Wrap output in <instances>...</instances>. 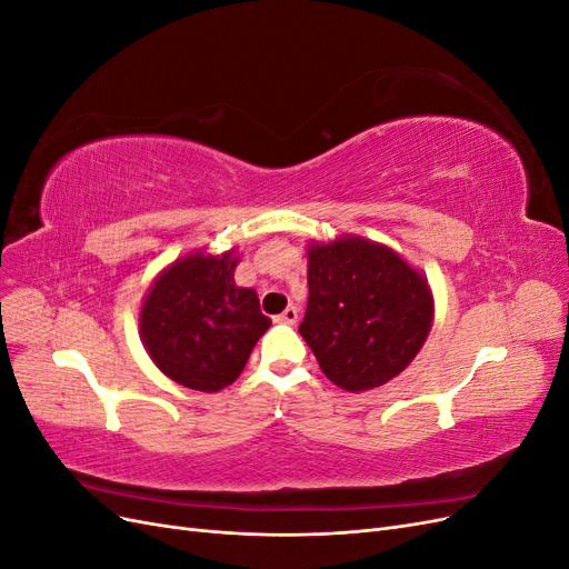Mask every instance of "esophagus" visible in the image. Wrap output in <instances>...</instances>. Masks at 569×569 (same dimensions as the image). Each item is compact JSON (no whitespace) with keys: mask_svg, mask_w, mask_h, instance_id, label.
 Masks as SVG:
<instances>
[{"mask_svg":"<svg viewBox=\"0 0 569 569\" xmlns=\"http://www.w3.org/2000/svg\"><path fill=\"white\" fill-rule=\"evenodd\" d=\"M297 320H299V306H295V303L287 306L284 313L274 318V322H282V325H297Z\"/></svg>","mask_w":569,"mask_h":569,"instance_id":"esophagus-1","label":"esophagus"}]
</instances>
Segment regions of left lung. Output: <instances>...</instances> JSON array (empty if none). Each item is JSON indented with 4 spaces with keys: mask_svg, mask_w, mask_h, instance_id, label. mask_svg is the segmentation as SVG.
I'll return each instance as SVG.
<instances>
[{
    "mask_svg": "<svg viewBox=\"0 0 569 569\" xmlns=\"http://www.w3.org/2000/svg\"><path fill=\"white\" fill-rule=\"evenodd\" d=\"M427 278L363 237L308 244V306L299 327L330 382L368 391L401 375L432 330Z\"/></svg>",
    "mask_w": 569,
    "mask_h": 569,
    "instance_id": "left-lung-1",
    "label": "left lung"
}]
</instances>
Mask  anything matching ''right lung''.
Segmentation results:
<instances>
[{
  "label": "right lung",
  "mask_w": 569,
  "mask_h": 569,
  "mask_svg": "<svg viewBox=\"0 0 569 569\" xmlns=\"http://www.w3.org/2000/svg\"><path fill=\"white\" fill-rule=\"evenodd\" d=\"M234 251H194L170 263L149 287L140 337L170 380L213 393L244 370L256 341L270 327L253 289L234 284Z\"/></svg>",
  "instance_id": "1"
}]
</instances>
